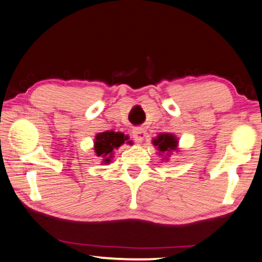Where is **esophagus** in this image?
Here are the masks:
<instances>
[{"mask_svg":"<svg viewBox=\"0 0 262 262\" xmlns=\"http://www.w3.org/2000/svg\"><path fill=\"white\" fill-rule=\"evenodd\" d=\"M132 137H134V139L137 141V143H141V141L145 139V137H146V131H145L144 128L138 127L132 131Z\"/></svg>","mask_w":262,"mask_h":262,"instance_id":"obj_1","label":"esophagus"}]
</instances>
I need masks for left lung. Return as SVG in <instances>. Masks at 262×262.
Wrapping results in <instances>:
<instances>
[{
    "mask_svg": "<svg viewBox=\"0 0 262 262\" xmlns=\"http://www.w3.org/2000/svg\"><path fill=\"white\" fill-rule=\"evenodd\" d=\"M152 143L159 149L160 153H166L167 156H169L171 151H175L178 148L177 137L171 134H160L152 140Z\"/></svg>",
    "mask_w": 262,
    "mask_h": 262,
    "instance_id": "obj_1",
    "label": "left lung"
}]
</instances>
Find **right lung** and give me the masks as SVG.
Returning a JSON list of instances; mask_svg holds the SVG:
<instances>
[{
  "instance_id": "obj_1",
  "label": "right lung",
  "mask_w": 262,
  "mask_h": 262,
  "mask_svg": "<svg viewBox=\"0 0 262 262\" xmlns=\"http://www.w3.org/2000/svg\"><path fill=\"white\" fill-rule=\"evenodd\" d=\"M126 139L127 136H124L121 132L105 131L96 135L94 149H95L96 156L102 158V164H109L115 149L125 143Z\"/></svg>"
}]
</instances>
